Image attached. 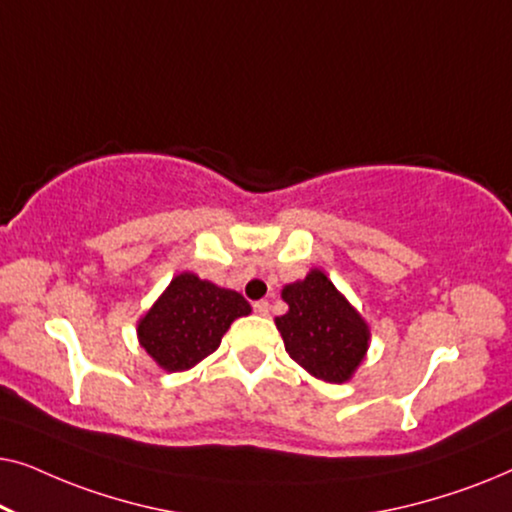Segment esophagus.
Masks as SVG:
<instances>
[{
    "label": "esophagus",
    "instance_id": "34e87169",
    "mask_svg": "<svg viewBox=\"0 0 512 512\" xmlns=\"http://www.w3.org/2000/svg\"><path fill=\"white\" fill-rule=\"evenodd\" d=\"M254 312L261 314V317H265V314L270 312V303H268V300H256V303H254Z\"/></svg>",
    "mask_w": 512,
    "mask_h": 512
}]
</instances>
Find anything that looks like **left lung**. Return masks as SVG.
Returning <instances> with one entry per match:
<instances>
[{
    "label": "left lung",
    "instance_id": "8db88e82",
    "mask_svg": "<svg viewBox=\"0 0 512 512\" xmlns=\"http://www.w3.org/2000/svg\"><path fill=\"white\" fill-rule=\"evenodd\" d=\"M282 298L289 312L275 324L291 359L319 380L347 382L368 352L370 331L361 314L317 268L286 284Z\"/></svg>",
    "mask_w": 512,
    "mask_h": 512
}]
</instances>
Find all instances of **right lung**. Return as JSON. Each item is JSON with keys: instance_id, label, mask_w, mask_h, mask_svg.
Here are the masks:
<instances>
[{"instance_id": "add662e5", "label": "right lung", "mask_w": 512, "mask_h": 512, "mask_svg": "<svg viewBox=\"0 0 512 512\" xmlns=\"http://www.w3.org/2000/svg\"><path fill=\"white\" fill-rule=\"evenodd\" d=\"M249 312L237 291L181 272L139 319V345L167 373L188 370L216 352L230 324Z\"/></svg>"}]
</instances>
